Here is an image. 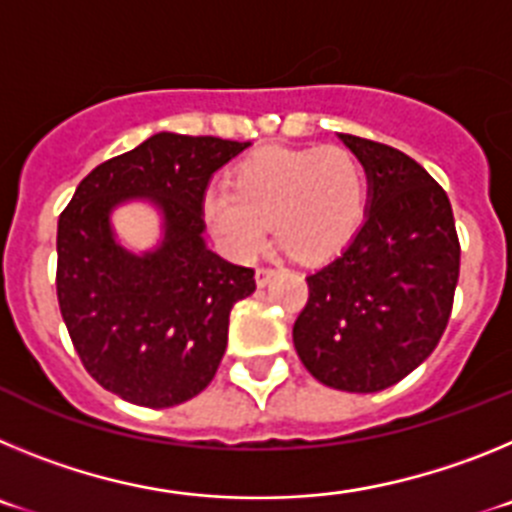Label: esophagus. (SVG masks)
<instances>
[{
    "label": "esophagus",
    "mask_w": 512,
    "mask_h": 512,
    "mask_svg": "<svg viewBox=\"0 0 512 512\" xmlns=\"http://www.w3.org/2000/svg\"><path fill=\"white\" fill-rule=\"evenodd\" d=\"M274 274H277V271L271 269V266H259V269H256V284H259V287H264V284L269 282Z\"/></svg>",
    "instance_id": "34e87169"
}]
</instances>
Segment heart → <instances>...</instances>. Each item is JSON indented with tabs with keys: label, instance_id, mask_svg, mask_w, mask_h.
<instances>
[{
	"label": "heart",
	"instance_id": "obj_1",
	"mask_svg": "<svg viewBox=\"0 0 512 512\" xmlns=\"http://www.w3.org/2000/svg\"><path fill=\"white\" fill-rule=\"evenodd\" d=\"M366 205V171L346 146L264 148L243 158L230 189H210L207 223L235 259L269 238L302 261L323 259L356 233Z\"/></svg>",
	"mask_w": 512,
	"mask_h": 512
}]
</instances>
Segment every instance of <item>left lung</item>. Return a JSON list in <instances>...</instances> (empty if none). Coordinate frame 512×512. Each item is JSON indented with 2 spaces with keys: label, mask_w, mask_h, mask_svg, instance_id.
I'll list each match as a JSON object with an SVG mask.
<instances>
[{
  "label": "left lung",
  "mask_w": 512,
  "mask_h": 512,
  "mask_svg": "<svg viewBox=\"0 0 512 512\" xmlns=\"http://www.w3.org/2000/svg\"><path fill=\"white\" fill-rule=\"evenodd\" d=\"M364 164L369 205L356 235L307 274L292 338L318 382L379 392L418 369L441 341L459 282V235L438 182L402 151L338 135Z\"/></svg>",
  "instance_id": "8db88e82"
}]
</instances>
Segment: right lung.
Returning <instances> with one entry per match:
<instances>
[{"instance_id":"obj_1","label":"right lung","mask_w":512,"mask_h":512,"mask_svg":"<svg viewBox=\"0 0 512 512\" xmlns=\"http://www.w3.org/2000/svg\"><path fill=\"white\" fill-rule=\"evenodd\" d=\"M251 143L156 133L81 179L58 217L56 292L81 364L122 400L174 408L200 395L228 346L230 310L253 295V269L207 248L212 174ZM148 199L165 217L153 252L120 247L109 215Z\"/></svg>"}]
</instances>
